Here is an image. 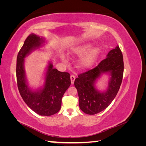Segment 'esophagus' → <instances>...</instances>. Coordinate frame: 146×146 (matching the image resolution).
Returning <instances> with one entry per match:
<instances>
[{
  "mask_svg": "<svg viewBox=\"0 0 146 146\" xmlns=\"http://www.w3.org/2000/svg\"><path fill=\"white\" fill-rule=\"evenodd\" d=\"M75 79H76V77H75L74 75H71V76H70V81H71L72 84H74Z\"/></svg>",
  "mask_w": 146,
  "mask_h": 146,
  "instance_id": "1",
  "label": "esophagus"
}]
</instances>
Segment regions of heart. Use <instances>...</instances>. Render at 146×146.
<instances>
[{
    "label": "heart",
    "mask_w": 146,
    "mask_h": 146,
    "mask_svg": "<svg viewBox=\"0 0 146 146\" xmlns=\"http://www.w3.org/2000/svg\"><path fill=\"white\" fill-rule=\"evenodd\" d=\"M91 47V45L90 44H86L73 47L70 50L69 54L71 55H80L89 50ZM99 52V48L98 47H95L90 50L86 54L82 56L80 60V62H79L81 68L85 69L90 68L93 64Z\"/></svg>",
    "instance_id": "obj_1"
}]
</instances>
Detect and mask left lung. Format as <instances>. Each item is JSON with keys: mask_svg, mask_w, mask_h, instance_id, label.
I'll return each instance as SVG.
<instances>
[{"mask_svg": "<svg viewBox=\"0 0 146 146\" xmlns=\"http://www.w3.org/2000/svg\"><path fill=\"white\" fill-rule=\"evenodd\" d=\"M123 68V55L117 45L94 68L78 75L74 85L78 91L79 107L82 111L93 115L108 107L120 88ZM106 72L110 73L112 77L108 90L105 93H100L95 89L94 84L101 73Z\"/></svg>", "mask_w": 146, "mask_h": 146, "instance_id": "8db88e82", "label": "left lung"}]
</instances>
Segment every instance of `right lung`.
<instances>
[{
  "instance_id": "obj_1",
  "label": "right lung",
  "mask_w": 146,
  "mask_h": 146,
  "mask_svg": "<svg viewBox=\"0 0 146 146\" xmlns=\"http://www.w3.org/2000/svg\"><path fill=\"white\" fill-rule=\"evenodd\" d=\"M42 39L35 34L26 38L17 56L16 79L19 93L28 107L41 116H51L61 108V99L70 85V74L53 68L50 63L42 90L31 91L26 83L24 68V58L29 53L41 46Z\"/></svg>"
}]
</instances>
